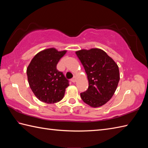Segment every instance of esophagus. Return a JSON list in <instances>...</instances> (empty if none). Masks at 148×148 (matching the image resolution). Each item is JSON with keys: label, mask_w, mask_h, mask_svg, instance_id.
I'll list each match as a JSON object with an SVG mask.
<instances>
[{"label": "esophagus", "mask_w": 148, "mask_h": 148, "mask_svg": "<svg viewBox=\"0 0 148 148\" xmlns=\"http://www.w3.org/2000/svg\"><path fill=\"white\" fill-rule=\"evenodd\" d=\"M76 76H74V77H73V78H72V79H71V81H72V83H75V82H76Z\"/></svg>", "instance_id": "esophagus-1"}]
</instances>
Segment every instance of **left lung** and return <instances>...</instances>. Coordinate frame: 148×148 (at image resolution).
Returning <instances> with one entry per match:
<instances>
[{
    "mask_svg": "<svg viewBox=\"0 0 148 148\" xmlns=\"http://www.w3.org/2000/svg\"><path fill=\"white\" fill-rule=\"evenodd\" d=\"M83 65L89 86L81 93L84 102L93 108L105 104L114 95L119 81V68L103 50L93 48L76 52Z\"/></svg>",
    "mask_w": 148,
    "mask_h": 148,
    "instance_id": "1",
    "label": "left lung"
}]
</instances>
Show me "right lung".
<instances>
[{
	"label": "right lung",
	"instance_id": "1",
	"mask_svg": "<svg viewBox=\"0 0 148 148\" xmlns=\"http://www.w3.org/2000/svg\"><path fill=\"white\" fill-rule=\"evenodd\" d=\"M66 51L49 48L34 56L27 69L28 81L34 95L47 103L58 102L64 98L69 81L56 65Z\"/></svg>",
	"mask_w": 148,
	"mask_h": 148
}]
</instances>
